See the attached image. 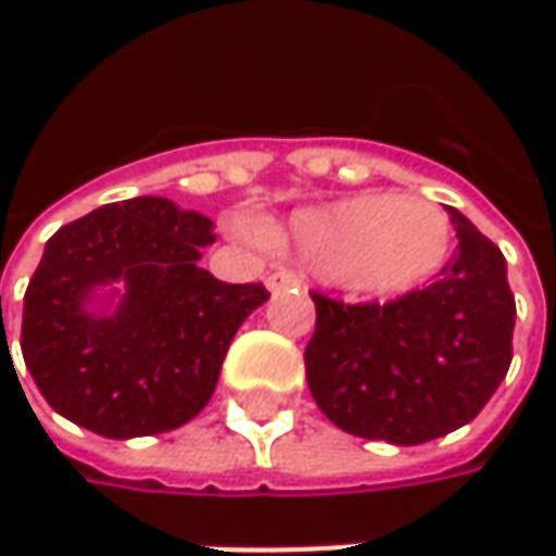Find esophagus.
Returning a JSON list of instances; mask_svg holds the SVG:
<instances>
[{
  "label": "esophagus",
  "instance_id": "1",
  "mask_svg": "<svg viewBox=\"0 0 556 556\" xmlns=\"http://www.w3.org/2000/svg\"><path fill=\"white\" fill-rule=\"evenodd\" d=\"M266 288L268 293H288V290L303 288V281H300V275H293V271H271L266 278Z\"/></svg>",
  "mask_w": 556,
  "mask_h": 556
}]
</instances>
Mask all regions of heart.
Instances as JSON below:
<instances>
[{"label": "heart", "mask_w": 556, "mask_h": 556, "mask_svg": "<svg viewBox=\"0 0 556 556\" xmlns=\"http://www.w3.org/2000/svg\"><path fill=\"white\" fill-rule=\"evenodd\" d=\"M263 244L293 247L333 288L387 300L427 285L448 263L452 216L427 198L362 191L296 210L285 228L256 225Z\"/></svg>", "instance_id": "heart-1"}]
</instances>
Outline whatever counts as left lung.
<instances>
[{
    "label": "left lung",
    "mask_w": 556,
    "mask_h": 556,
    "mask_svg": "<svg viewBox=\"0 0 556 556\" xmlns=\"http://www.w3.org/2000/svg\"><path fill=\"white\" fill-rule=\"evenodd\" d=\"M458 250L439 278L393 303L346 306L312 293V399L340 430L420 445L470 424L510 368L514 293L507 263L458 210Z\"/></svg>",
    "instance_id": "obj_1"
}]
</instances>
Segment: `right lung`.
Wrapping results in <instances>:
<instances>
[{
	"instance_id": "1",
	"label": "right lung",
	"mask_w": 556,
	"mask_h": 556,
	"mask_svg": "<svg viewBox=\"0 0 556 556\" xmlns=\"http://www.w3.org/2000/svg\"><path fill=\"white\" fill-rule=\"evenodd\" d=\"M213 241V219L154 194L54 231L24 293L21 353L58 415L108 439L201 415L228 343L268 300L198 266Z\"/></svg>"
}]
</instances>
